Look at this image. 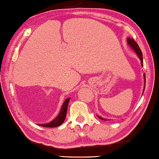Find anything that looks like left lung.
<instances>
[{"mask_svg": "<svg viewBox=\"0 0 159 159\" xmlns=\"http://www.w3.org/2000/svg\"><path fill=\"white\" fill-rule=\"evenodd\" d=\"M127 44L129 45V47L131 48L133 50V51L135 52V53L137 54V56H138V58H140V61H141V66H143V53H142V51H141V50L140 48H139L138 43H137L135 41H134L133 39L132 38H127ZM143 77H144V88H143V93H144V90H145V73L143 74ZM98 117H99L100 119H102V120H107V119H103L102 118L101 116H98V115H97Z\"/></svg>", "mask_w": 159, "mask_h": 159, "instance_id": "8db88e82", "label": "left lung"}]
</instances>
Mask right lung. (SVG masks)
I'll use <instances>...</instances> for the list:
<instances>
[{"label":"right lung","mask_w":159,"mask_h":159,"mask_svg":"<svg viewBox=\"0 0 159 159\" xmlns=\"http://www.w3.org/2000/svg\"><path fill=\"white\" fill-rule=\"evenodd\" d=\"M69 100H70V98H66L65 100V101L64 102V103H63V105L61 106V108L59 114H58V116H56L53 120H52L48 123L39 124L38 125H40L41 127H58V126L61 125L63 122L64 121L65 119H66L67 108H68Z\"/></svg>","instance_id":"1"}]
</instances>
